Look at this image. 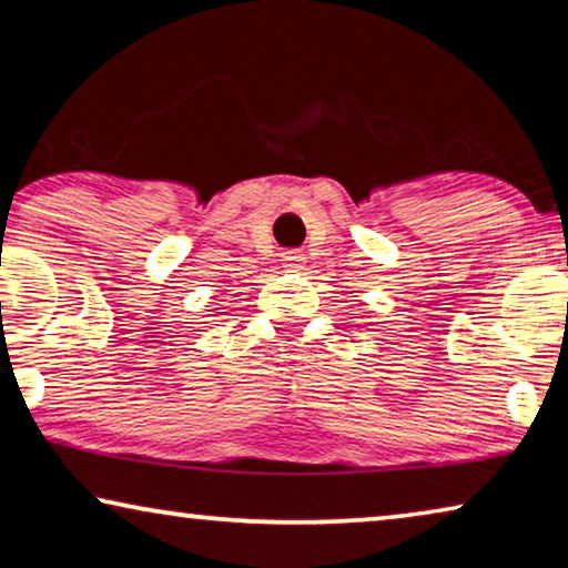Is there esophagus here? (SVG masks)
<instances>
[{
	"label": "esophagus",
	"instance_id": "esophagus-1",
	"mask_svg": "<svg viewBox=\"0 0 568 568\" xmlns=\"http://www.w3.org/2000/svg\"><path fill=\"white\" fill-rule=\"evenodd\" d=\"M283 263L285 267H297L303 263V255L297 250H287V253H283Z\"/></svg>",
	"mask_w": 568,
	"mask_h": 568
}]
</instances>
